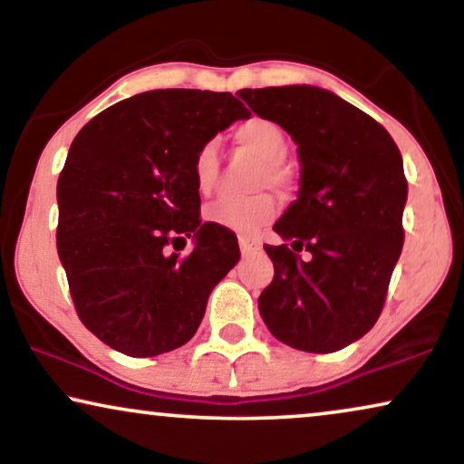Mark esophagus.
Returning <instances> with one entry per match:
<instances>
[{
  "label": "esophagus",
  "mask_w": 464,
  "mask_h": 464,
  "mask_svg": "<svg viewBox=\"0 0 464 464\" xmlns=\"http://www.w3.org/2000/svg\"><path fill=\"white\" fill-rule=\"evenodd\" d=\"M238 245H240V251H243V256H251V253H256L259 249V245L262 243L253 237H240Z\"/></svg>",
  "instance_id": "obj_1"
}]
</instances>
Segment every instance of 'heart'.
<instances>
[{
    "label": "heart",
    "mask_w": 464,
    "mask_h": 464,
    "mask_svg": "<svg viewBox=\"0 0 464 464\" xmlns=\"http://www.w3.org/2000/svg\"><path fill=\"white\" fill-rule=\"evenodd\" d=\"M234 143L259 160L253 186H270L275 189H289L294 175L285 167L287 137L281 126L266 118H249L240 122L232 132ZM192 181L198 194L211 196L219 183V154L215 143H202L192 158ZM276 200L268 192H257L246 198H219L207 205L205 219L208 224L226 230L253 234L276 218Z\"/></svg>",
    "instance_id": "heart-1"
}]
</instances>
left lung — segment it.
<instances>
[{
	"instance_id": "8db88e82",
	"label": "left lung",
	"mask_w": 464,
	"mask_h": 464,
	"mask_svg": "<svg viewBox=\"0 0 464 464\" xmlns=\"http://www.w3.org/2000/svg\"><path fill=\"white\" fill-rule=\"evenodd\" d=\"M240 99L297 143L300 192L264 245L275 278L259 314L283 344L335 353L382 313L401 256L408 179L401 151L372 116L316 86L243 88ZM306 248L311 256L302 258Z\"/></svg>"
}]
</instances>
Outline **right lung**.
Instances as JSON below:
<instances>
[{
    "label": "right lung",
    "instance_id": "obj_1",
    "mask_svg": "<svg viewBox=\"0 0 464 464\" xmlns=\"http://www.w3.org/2000/svg\"><path fill=\"white\" fill-rule=\"evenodd\" d=\"M245 118L230 92L169 88L107 107L73 139L56 186V249L75 313L107 346L129 357L183 346L238 264L237 234L200 221L189 167ZM186 237L192 252L169 251Z\"/></svg>",
    "mask_w": 464,
    "mask_h": 464
}]
</instances>
